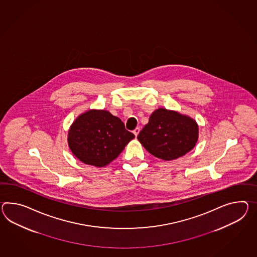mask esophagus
Wrapping results in <instances>:
<instances>
[{
    "instance_id": "34e87169",
    "label": "esophagus",
    "mask_w": 257,
    "mask_h": 257,
    "mask_svg": "<svg viewBox=\"0 0 257 257\" xmlns=\"http://www.w3.org/2000/svg\"><path fill=\"white\" fill-rule=\"evenodd\" d=\"M139 132H140V128H139V127H137V128L134 130V134H135L136 137H138Z\"/></svg>"
}]
</instances>
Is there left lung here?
Wrapping results in <instances>:
<instances>
[{
	"label": "left lung",
	"instance_id": "8db88e82",
	"mask_svg": "<svg viewBox=\"0 0 257 257\" xmlns=\"http://www.w3.org/2000/svg\"><path fill=\"white\" fill-rule=\"evenodd\" d=\"M138 139L151 155L173 161L186 155L196 146L199 125L188 115L160 107L152 112Z\"/></svg>",
	"mask_w": 257,
	"mask_h": 257
}]
</instances>
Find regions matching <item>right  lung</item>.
Here are the masks:
<instances>
[{"mask_svg": "<svg viewBox=\"0 0 257 257\" xmlns=\"http://www.w3.org/2000/svg\"><path fill=\"white\" fill-rule=\"evenodd\" d=\"M135 135L125 129L121 119L105 109H89L72 122L68 145L82 163L105 167L124 150Z\"/></svg>", "mask_w": 257, "mask_h": 257, "instance_id": "1", "label": "right lung"}]
</instances>
